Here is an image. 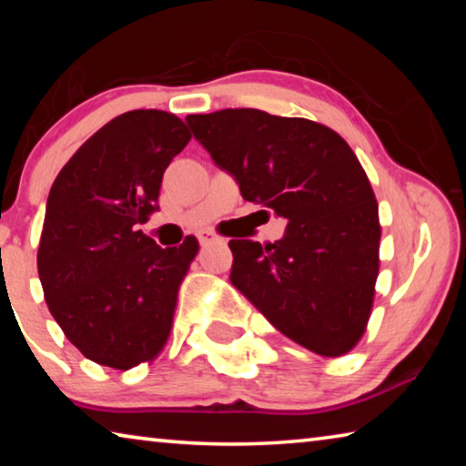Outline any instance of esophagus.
<instances>
[{
    "instance_id": "esophagus-1",
    "label": "esophagus",
    "mask_w": 466,
    "mask_h": 466,
    "mask_svg": "<svg viewBox=\"0 0 466 466\" xmlns=\"http://www.w3.org/2000/svg\"><path fill=\"white\" fill-rule=\"evenodd\" d=\"M197 238H199L201 247H205V244H211V242H222V238H218V236L211 232H199L197 234Z\"/></svg>"
}]
</instances>
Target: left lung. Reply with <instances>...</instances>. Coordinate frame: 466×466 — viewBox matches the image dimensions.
<instances>
[{
	"label": "left lung",
	"instance_id": "8db88e82",
	"mask_svg": "<svg viewBox=\"0 0 466 466\" xmlns=\"http://www.w3.org/2000/svg\"><path fill=\"white\" fill-rule=\"evenodd\" d=\"M187 125L244 199L288 219L273 244L228 242L232 286L306 350L351 351L380 267L378 203L353 149L325 125L257 108L188 115Z\"/></svg>",
	"mask_w": 466,
	"mask_h": 466
}]
</instances>
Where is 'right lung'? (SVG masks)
I'll return each mask as SVG.
<instances>
[{
	"mask_svg": "<svg viewBox=\"0 0 466 466\" xmlns=\"http://www.w3.org/2000/svg\"><path fill=\"white\" fill-rule=\"evenodd\" d=\"M191 139L172 113L129 110L61 168L46 199L38 278L66 337L100 366L129 370L167 345L195 236L162 248L139 230L164 170Z\"/></svg>",
	"mask_w": 466,
	"mask_h": 466,
	"instance_id": "1",
	"label": "right lung"
}]
</instances>
